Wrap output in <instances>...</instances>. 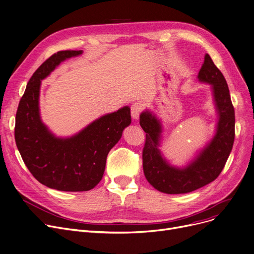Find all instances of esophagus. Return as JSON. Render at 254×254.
Wrapping results in <instances>:
<instances>
[{"label":"esophagus","instance_id":"34e87169","mask_svg":"<svg viewBox=\"0 0 254 254\" xmlns=\"http://www.w3.org/2000/svg\"><path fill=\"white\" fill-rule=\"evenodd\" d=\"M142 111H143V105H141L140 103H136V104L132 105L131 115L133 117V119H138V117Z\"/></svg>","mask_w":254,"mask_h":254}]
</instances>
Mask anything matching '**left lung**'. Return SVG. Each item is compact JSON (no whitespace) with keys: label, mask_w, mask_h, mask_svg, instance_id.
<instances>
[{"label":"left lung","mask_w":254,"mask_h":254,"mask_svg":"<svg viewBox=\"0 0 254 254\" xmlns=\"http://www.w3.org/2000/svg\"><path fill=\"white\" fill-rule=\"evenodd\" d=\"M198 79L212 85L220 118L213 139L187 168L177 169L168 165L158 148L162 132L159 120L147 111L140 115L139 123L146 133L142 150L145 178L155 189L167 194L188 193L216 180L226 165L235 138V111L228 84L208 54L204 56Z\"/></svg>","instance_id":"left-lung-1"}]
</instances>
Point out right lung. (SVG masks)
<instances>
[{
  "instance_id": "obj_1",
  "label": "right lung",
  "mask_w": 254,
  "mask_h": 254,
  "mask_svg": "<svg viewBox=\"0 0 254 254\" xmlns=\"http://www.w3.org/2000/svg\"><path fill=\"white\" fill-rule=\"evenodd\" d=\"M82 51H60L36 69L16 113L15 141L32 176L47 187L61 191H87L103 178L109 151L131 123L124 107L103 116L71 138H57L42 123L38 112L41 80L68 58Z\"/></svg>"
}]
</instances>
